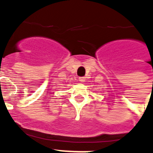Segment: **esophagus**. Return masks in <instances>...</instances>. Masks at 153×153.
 Returning a JSON list of instances; mask_svg holds the SVG:
<instances>
[{"mask_svg":"<svg viewBox=\"0 0 153 153\" xmlns=\"http://www.w3.org/2000/svg\"><path fill=\"white\" fill-rule=\"evenodd\" d=\"M79 80L80 82H85V78H84V77H80L79 79Z\"/></svg>","mask_w":153,"mask_h":153,"instance_id":"obj_1","label":"esophagus"}]
</instances>
